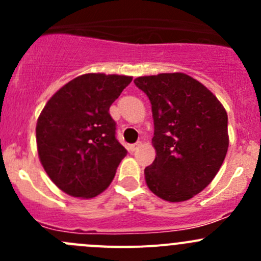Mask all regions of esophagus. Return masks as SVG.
I'll return each instance as SVG.
<instances>
[{
    "label": "esophagus",
    "mask_w": 261,
    "mask_h": 261,
    "mask_svg": "<svg viewBox=\"0 0 261 261\" xmlns=\"http://www.w3.org/2000/svg\"><path fill=\"white\" fill-rule=\"evenodd\" d=\"M140 145H141V143H140V141H139V143H135V144H133V145L128 146V149H130L131 152H134V151H135V150H138L139 147H140Z\"/></svg>",
    "instance_id": "obj_1"
}]
</instances>
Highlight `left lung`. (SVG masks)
I'll use <instances>...</instances> for the list:
<instances>
[{
  "label": "left lung",
  "instance_id": "1",
  "mask_svg": "<svg viewBox=\"0 0 261 261\" xmlns=\"http://www.w3.org/2000/svg\"><path fill=\"white\" fill-rule=\"evenodd\" d=\"M134 83L149 97L154 118L156 156L144 172L147 187L168 202L187 201L211 183L225 160L226 110L184 73L145 75Z\"/></svg>",
  "mask_w": 261,
  "mask_h": 261
}]
</instances>
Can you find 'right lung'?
Returning a JSON list of instances; mask_svg holds the SVG:
<instances>
[{
	"instance_id": "1",
	"label": "right lung",
	"mask_w": 261,
	"mask_h": 261,
	"mask_svg": "<svg viewBox=\"0 0 261 261\" xmlns=\"http://www.w3.org/2000/svg\"><path fill=\"white\" fill-rule=\"evenodd\" d=\"M133 77L80 75L46 102L36 123L41 165L53 183L72 197L93 198L111 184L127 150L116 139L110 107Z\"/></svg>"
}]
</instances>
